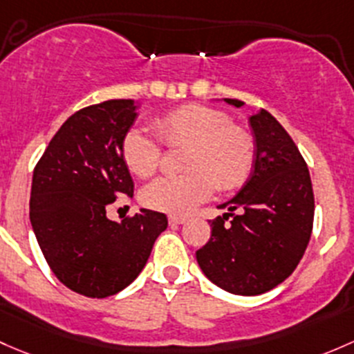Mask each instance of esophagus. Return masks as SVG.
Instances as JSON below:
<instances>
[{
	"label": "esophagus",
	"mask_w": 354,
	"mask_h": 354,
	"mask_svg": "<svg viewBox=\"0 0 354 354\" xmlns=\"http://www.w3.org/2000/svg\"><path fill=\"white\" fill-rule=\"evenodd\" d=\"M169 225H181L187 222V217H178V215H169Z\"/></svg>",
	"instance_id": "esophagus-1"
}]
</instances>
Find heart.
Segmentation results:
<instances>
[{
  "label": "heart",
  "instance_id": "b5f03b06",
  "mask_svg": "<svg viewBox=\"0 0 354 354\" xmlns=\"http://www.w3.org/2000/svg\"><path fill=\"white\" fill-rule=\"evenodd\" d=\"M154 129L167 149H185L176 178H159L140 193L152 210L181 215L210 198L215 188L234 192L251 176L256 146L251 133L232 125V118L205 105H185L156 118ZM122 159L130 173L149 178L158 171L161 149L139 129L122 140Z\"/></svg>",
  "mask_w": 354,
  "mask_h": 354
}]
</instances>
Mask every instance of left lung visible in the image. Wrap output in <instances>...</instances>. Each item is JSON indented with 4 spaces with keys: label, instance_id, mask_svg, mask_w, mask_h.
<instances>
[{
    "label": "left lung",
    "instance_id": "left-lung-1",
    "mask_svg": "<svg viewBox=\"0 0 354 354\" xmlns=\"http://www.w3.org/2000/svg\"><path fill=\"white\" fill-rule=\"evenodd\" d=\"M249 125L256 142L252 173L234 198L218 205L225 214L210 221V241L196 251V261L212 283L251 297L285 281L302 259L314 224V192L302 154L280 122L259 110Z\"/></svg>",
    "mask_w": 354,
    "mask_h": 354
}]
</instances>
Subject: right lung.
<instances>
[{"instance_id":"add662e5","label":"right lung","mask_w":354,"mask_h":354,"mask_svg":"<svg viewBox=\"0 0 354 354\" xmlns=\"http://www.w3.org/2000/svg\"><path fill=\"white\" fill-rule=\"evenodd\" d=\"M133 100H109L71 115L33 169L30 222L61 283L105 299L139 277L166 230L165 214L140 208L113 222L106 205L133 193L122 140L137 118Z\"/></svg>"}]
</instances>
